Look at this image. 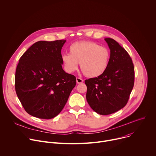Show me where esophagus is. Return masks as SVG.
I'll use <instances>...</instances> for the list:
<instances>
[{"label": "esophagus", "instance_id": "obj_1", "mask_svg": "<svg viewBox=\"0 0 156 156\" xmlns=\"http://www.w3.org/2000/svg\"><path fill=\"white\" fill-rule=\"evenodd\" d=\"M83 82V80H82L81 78H76V83L78 84H80V83H82Z\"/></svg>", "mask_w": 156, "mask_h": 156}]
</instances>
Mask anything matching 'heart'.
I'll return each instance as SVG.
<instances>
[{
    "mask_svg": "<svg viewBox=\"0 0 156 156\" xmlns=\"http://www.w3.org/2000/svg\"><path fill=\"white\" fill-rule=\"evenodd\" d=\"M70 54L62 55L65 70L69 73L78 69V63L84 75L88 78H96L107 70L110 57L108 49L96 42L83 41L73 43L69 48Z\"/></svg>",
    "mask_w": 156,
    "mask_h": 156,
    "instance_id": "obj_1",
    "label": "heart"
}]
</instances>
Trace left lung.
<instances>
[{
  "label": "left lung",
  "mask_w": 156,
  "mask_h": 156,
  "mask_svg": "<svg viewBox=\"0 0 156 156\" xmlns=\"http://www.w3.org/2000/svg\"><path fill=\"white\" fill-rule=\"evenodd\" d=\"M104 39L110 50L108 67L101 76L84 81L89 105L103 115L115 113L126 105L135 82L134 65L128 52L114 39Z\"/></svg>",
  "instance_id": "left-lung-1"
}]
</instances>
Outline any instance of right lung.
Segmentation results:
<instances>
[{"mask_svg": "<svg viewBox=\"0 0 156 156\" xmlns=\"http://www.w3.org/2000/svg\"><path fill=\"white\" fill-rule=\"evenodd\" d=\"M65 42H36L19 60L15 91L26 112L33 117H56L76 85V77L62 69L61 50Z\"/></svg>", "mask_w": 156, "mask_h": 156, "instance_id": "right-lung-1", "label": "right lung"}]
</instances>
